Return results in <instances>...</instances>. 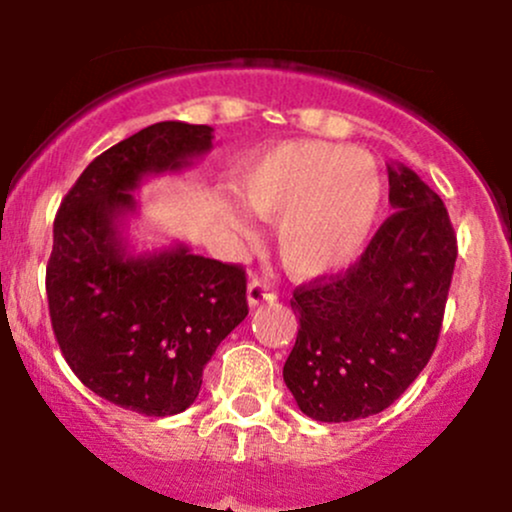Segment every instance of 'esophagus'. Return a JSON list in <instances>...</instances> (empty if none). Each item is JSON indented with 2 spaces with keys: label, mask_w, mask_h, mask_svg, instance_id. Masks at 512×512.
Segmentation results:
<instances>
[{
  "label": "esophagus",
  "mask_w": 512,
  "mask_h": 512,
  "mask_svg": "<svg viewBox=\"0 0 512 512\" xmlns=\"http://www.w3.org/2000/svg\"><path fill=\"white\" fill-rule=\"evenodd\" d=\"M274 298H276V293L264 281L252 279L248 283V303H250V307H257L262 303H272Z\"/></svg>",
  "instance_id": "esophagus-1"
}]
</instances>
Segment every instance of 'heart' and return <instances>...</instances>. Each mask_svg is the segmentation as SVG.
<instances>
[{
  "label": "heart",
  "mask_w": 512,
  "mask_h": 512,
  "mask_svg": "<svg viewBox=\"0 0 512 512\" xmlns=\"http://www.w3.org/2000/svg\"><path fill=\"white\" fill-rule=\"evenodd\" d=\"M238 200L257 217L276 221L281 262L300 279L346 269L365 250L381 202L384 176L367 152L324 140L281 143L240 166ZM231 224L248 233L236 209Z\"/></svg>",
  "instance_id": "obj_1"
}]
</instances>
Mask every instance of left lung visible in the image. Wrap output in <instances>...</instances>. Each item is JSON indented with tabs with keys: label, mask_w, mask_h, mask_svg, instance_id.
I'll use <instances>...</instances> for the list:
<instances>
[{
	"label": "left lung",
	"mask_w": 512,
	"mask_h": 512,
	"mask_svg": "<svg viewBox=\"0 0 512 512\" xmlns=\"http://www.w3.org/2000/svg\"><path fill=\"white\" fill-rule=\"evenodd\" d=\"M391 214L346 272L293 291L300 329L283 365L298 408L317 422L386 410L432 357L458 243L441 197L389 164Z\"/></svg>",
	"instance_id": "8db88e82"
}]
</instances>
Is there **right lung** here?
<instances>
[{
  "label": "right lung",
  "mask_w": 512,
  "mask_h": 512,
  "mask_svg": "<svg viewBox=\"0 0 512 512\" xmlns=\"http://www.w3.org/2000/svg\"><path fill=\"white\" fill-rule=\"evenodd\" d=\"M212 138L209 126L152 123L92 159L54 219L47 300L61 355L92 393L147 417L190 408L214 350L248 317L240 264L186 245L131 255L121 236L133 190L186 169Z\"/></svg>",
  "instance_id": "add662e5"
}]
</instances>
